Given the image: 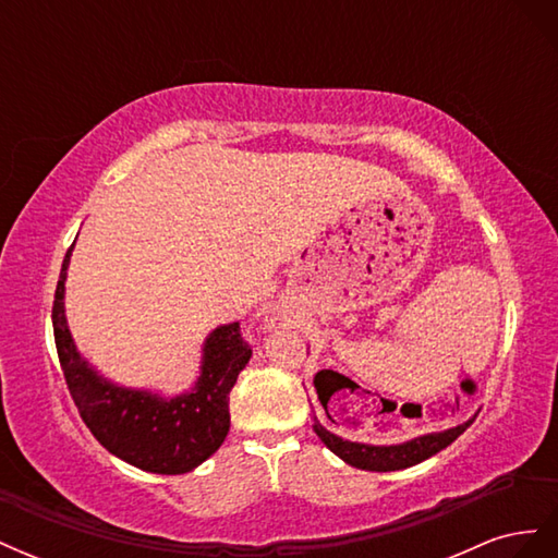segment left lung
Segmentation results:
<instances>
[{
  "label": "left lung",
  "instance_id": "obj_1",
  "mask_svg": "<svg viewBox=\"0 0 558 558\" xmlns=\"http://www.w3.org/2000/svg\"><path fill=\"white\" fill-rule=\"evenodd\" d=\"M470 424L472 418L440 433H426V435L412 437V440L400 442V445H365V442L344 440V437L328 430L316 416H314V433L320 437V442H324L335 456H340L344 463L359 470L391 472V470L412 468L421 461L430 459V456H435L437 451L449 447Z\"/></svg>",
  "mask_w": 558,
  "mask_h": 558
}]
</instances>
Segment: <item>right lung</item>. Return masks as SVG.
<instances>
[{
    "label": "right lung",
    "mask_w": 558,
    "mask_h": 558,
    "mask_svg": "<svg viewBox=\"0 0 558 558\" xmlns=\"http://www.w3.org/2000/svg\"><path fill=\"white\" fill-rule=\"evenodd\" d=\"M76 244V240H74ZM74 244L62 260L53 332L64 381L97 442L118 459L156 475H183L205 463L230 430V391L251 359L240 324L214 328L202 344L199 375L179 396L121 386L81 356L64 316V281Z\"/></svg>",
    "instance_id": "right-lung-1"
}]
</instances>
